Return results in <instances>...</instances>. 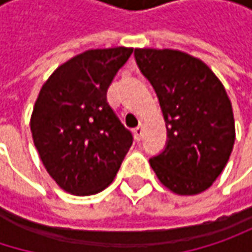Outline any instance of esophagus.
Masks as SVG:
<instances>
[{
  "mask_svg": "<svg viewBox=\"0 0 252 252\" xmlns=\"http://www.w3.org/2000/svg\"><path fill=\"white\" fill-rule=\"evenodd\" d=\"M134 135H135V138L140 141V140H141V135H143V126H138L137 128H134Z\"/></svg>",
  "mask_w": 252,
  "mask_h": 252,
  "instance_id": "34e87169",
  "label": "esophagus"
}]
</instances>
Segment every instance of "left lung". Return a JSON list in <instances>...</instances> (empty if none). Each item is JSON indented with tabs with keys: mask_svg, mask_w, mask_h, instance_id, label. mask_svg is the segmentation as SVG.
Returning a JSON list of instances; mask_svg holds the SVG:
<instances>
[{
	"mask_svg": "<svg viewBox=\"0 0 252 252\" xmlns=\"http://www.w3.org/2000/svg\"><path fill=\"white\" fill-rule=\"evenodd\" d=\"M166 123L165 149L150 158L159 181L179 195L206 191L225 169L235 143L226 90L198 58L174 49H135Z\"/></svg>",
	"mask_w": 252,
	"mask_h": 252,
	"instance_id": "obj_1",
	"label": "left lung"
}]
</instances>
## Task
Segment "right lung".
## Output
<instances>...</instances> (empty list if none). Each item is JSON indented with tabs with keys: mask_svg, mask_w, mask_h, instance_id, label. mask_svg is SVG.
Returning <instances> with one entry per match:
<instances>
[{
	"mask_svg": "<svg viewBox=\"0 0 252 252\" xmlns=\"http://www.w3.org/2000/svg\"><path fill=\"white\" fill-rule=\"evenodd\" d=\"M131 48L86 51L42 86L33 108V143L48 174L67 192L92 195L117 175L132 134L108 103L106 92Z\"/></svg>",
	"mask_w": 252,
	"mask_h": 252,
	"instance_id": "right-lung-1",
	"label": "right lung"
}]
</instances>
